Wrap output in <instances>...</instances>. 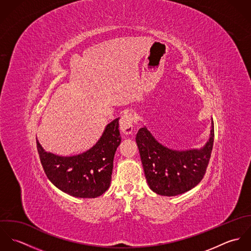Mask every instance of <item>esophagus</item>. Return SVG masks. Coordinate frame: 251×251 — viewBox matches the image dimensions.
I'll return each mask as SVG.
<instances>
[{"label": "esophagus", "mask_w": 251, "mask_h": 251, "mask_svg": "<svg viewBox=\"0 0 251 251\" xmlns=\"http://www.w3.org/2000/svg\"><path fill=\"white\" fill-rule=\"evenodd\" d=\"M120 127L125 134H130L133 130V115L130 113L124 114L120 120Z\"/></svg>", "instance_id": "esophagus-1"}]
</instances>
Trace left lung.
I'll list each match as a JSON object with an SVG mask.
<instances>
[{
	"instance_id": "obj_1",
	"label": "left lung",
	"mask_w": 251,
	"mask_h": 251,
	"mask_svg": "<svg viewBox=\"0 0 251 251\" xmlns=\"http://www.w3.org/2000/svg\"><path fill=\"white\" fill-rule=\"evenodd\" d=\"M210 137L200 149L173 150L159 143L146 126L136 134V143L150 188L162 196H176L203 179L214 145V123Z\"/></svg>"
}]
</instances>
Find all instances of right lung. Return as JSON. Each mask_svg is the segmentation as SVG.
Listing matches in <instances>:
<instances>
[{
	"label": "right lung",
	"mask_w": 251,
	"mask_h": 251,
	"mask_svg": "<svg viewBox=\"0 0 251 251\" xmlns=\"http://www.w3.org/2000/svg\"><path fill=\"white\" fill-rule=\"evenodd\" d=\"M122 138L119 118L109 123L102 135L84 152L64 156L46 151L36 138L41 165L50 181L77 198H96L110 186L114 155Z\"/></svg>",
	"instance_id": "obj_1"
}]
</instances>
